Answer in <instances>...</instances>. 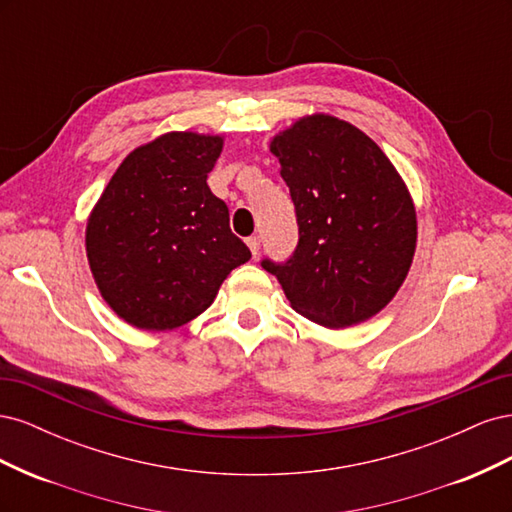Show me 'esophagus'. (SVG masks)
I'll return each mask as SVG.
<instances>
[{
  "label": "esophagus",
  "mask_w": 512,
  "mask_h": 512,
  "mask_svg": "<svg viewBox=\"0 0 512 512\" xmlns=\"http://www.w3.org/2000/svg\"><path fill=\"white\" fill-rule=\"evenodd\" d=\"M247 243V247H250V252L254 254V256H258V250H260V239L258 237H250L245 241Z\"/></svg>",
  "instance_id": "esophagus-1"
}]
</instances>
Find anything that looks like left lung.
<instances>
[{"label": "left lung", "mask_w": 512, "mask_h": 512, "mask_svg": "<svg viewBox=\"0 0 512 512\" xmlns=\"http://www.w3.org/2000/svg\"><path fill=\"white\" fill-rule=\"evenodd\" d=\"M269 147L290 188L299 245L282 265L262 267L320 327L374 318L404 284L416 250L406 181L365 132L333 115H305Z\"/></svg>", "instance_id": "obj_1"}]
</instances>
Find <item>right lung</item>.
I'll return each instance as SVG.
<instances>
[{"instance_id": "right-lung-1", "label": "right lung", "mask_w": 512, "mask_h": 512, "mask_svg": "<svg viewBox=\"0 0 512 512\" xmlns=\"http://www.w3.org/2000/svg\"><path fill=\"white\" fill-rule=\"evenodd\" d=\"M220 134L166 132L119 164L91 209L85 247L106 305L143 331H173L213 303L252 258L207 175Z\"/></svg>"}]
</instances>
